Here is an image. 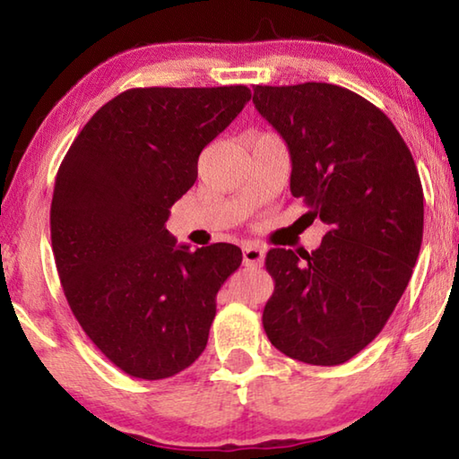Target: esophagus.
Listing matches in <instances>:
<instances>
[{
  "label": "esophagus",
  "mask_w": 459,
  "mask_h": 459,
  "mask_svg": "<svg viewBox=\"0 0 459 459\" xmlns=\"http://www.w3.org/2000/svg\"><path fill=\"white\" fill-rule=\"evenodd\" d=\"M263 261H265V251L261 247L247 245L243 248V263L247 267H261Z\"/></svg>",
  "instance_id": "1"
}]
</instances>
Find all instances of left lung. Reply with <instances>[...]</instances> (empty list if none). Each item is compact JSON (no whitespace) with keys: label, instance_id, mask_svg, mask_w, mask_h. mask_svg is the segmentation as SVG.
I'll list each match as a JSON object with an SVG mask.
<instances>
[{"label":"left lung","instance_id":"obj_1","mask_svg":"<svg viewBox=\"0 0 459 459\" xmlns=\"http://www.w3.org/2000/svg\"><path fill=\"white\" fill-rule=\"evenodd\" d=\"M255 108L285 139L290 188L330 227L316 251L271 248L275 290L263 328L290 359L336 367L385 328L423 238V188L397 127L328 82L253 87Z\"/></svg>","mask_w":459,"mask_h":459}]
</instances>
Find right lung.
I'll list each match as a JSON object with an SVG mask.
<instances>
[{
	"instance_id": "1",
	"label": "right lung",
	"mask_w": 459,
	"mask_h": 459,
	"mask_svg": "<svg viewBox=\"0 0 459 459\" xmlns=\"http://www.w3.org/2000/svg\"><path fill=\"white\" fill-rule=\"evenodd\" d=\"M251 99L245 84L129 89L92 115L58 168L50 237L84 333L129 377H174L204 352L216 293L243 253L190 251L166 229L198 155Z\"/></svg>"
}]
</instances>
